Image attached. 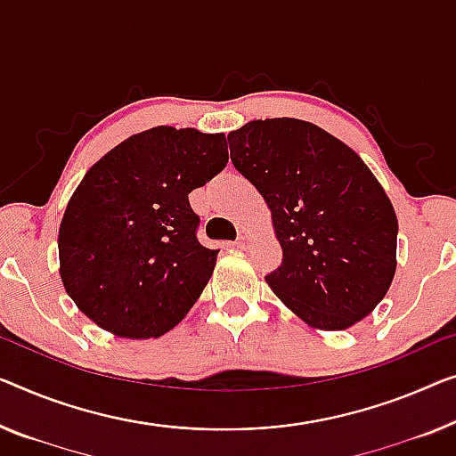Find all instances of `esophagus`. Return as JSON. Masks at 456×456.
I'll use <instances>...</instances> for the list:
<instances>
[{
  "label": "esophagus",
  "instance_id": "esophagus-1",
  "mask_svg": "<svg viewBox=\"0 0 456 456\" xmlns=\"http://www.w3.org/2000/svg\"><path fill=\"white\" fill-rule=\"evenodd\" d=\"M249 231L248 229H241L240 231V237H237V248H243V246H246V243L249 241Z\"/></svg>",
  "mask_w": 456,
  "mask_h": 456
}]
</instances>
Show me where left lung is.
Wrapping results in <instances>:
<instances>
[{"label": "left lung", "mask_w": 456, "mask_h": 456, "mask_svg": "<svg viewBox=\"0 0 456 456\" xmlns=\"http://www.w3.org/2000/svg\"><path fill=\"white\" fill-rule=\"evenodd\" d=\"M231 161L266 200L282 264L268 287L309 328L342 331L383 301L397 268V215L354 149L298 118L249 120Z\"/></svg>", "instance_id": "8db88e82"}]
</instances>
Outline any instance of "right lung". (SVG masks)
Segmentation results:
<instances>
[{"instance_id":"right-lung-1","label":"right lung","mask_w":456,"mask_h":456,"mask_svg":"<svg viewBox=\"0 0 456 456\" xmlns=\"http://www.w3.org/2000/svg\"><path fill=\"white\" fill-rule=\"evenodd\" d=\"M223 133L153 126L87 169L59 225V274L98 328L159 338L192 309L219 249L196 240L188 202L227 166Z\"/></svg>"}]
</instances>
